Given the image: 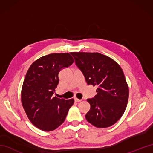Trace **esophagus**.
I'll use <instances>...</instances> for the list:
<instances>
[{
	"label": "esophagus",
	"mask_w": 153,
	"mask_h": 153,
	"mask_svg": "<svg viewBox=\"0 0 153 153\" xmlns=\"http://www.w3.org/2000/svg\"><path fill=\"white\" fill-rule=\"evenodd\" d=\"M82 100H83V99H79L77 98H75V101L76 102H81V101H82Z\"/></svg>",
	"instance_id": "1"
}]
</instances>
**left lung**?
I'll list each match as a JSON object with an SVG mask.
<instances>
[{
  "mask_svg": "<svg viewBox=\"0 0 153 153\" xmlns=\"http://www.w3.org/2000/svg\"><path fill=\"white\" fill-rule=\"evenodd\" d=\"M88 85L97 86V95L87 99L91 105L87 121L99 128L112 126L124 113L129 87L120 65L99 53H71Z\"/></svg>",
  "mask_w": 153,
  "mask_h": 153,
  "instance_id": "obj_1",
  "label": "left lung"
}]
</instances>
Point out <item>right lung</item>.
Instances as JSON below:
<instances>
[{
    "label": "right lung",
    "instance_id": "obj_1",
    "mask_svg": "<svg viewBox=\"0 0 153 153\" xmlns=\"http://www.w3.org/2000/svg\"><path fill=\"white\" fill-rule=\"evenodd\" d=\"M69 53H53L35 60L29 68L23 83L21 99L29 120L36 128L53 131L62 123L73 99L53 97L59 82L58 73L73 64Z\"/></svg>",
    "mask_w": 153,
    "mask_h": 153
}]
</instances>
